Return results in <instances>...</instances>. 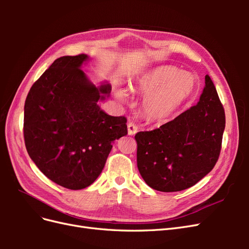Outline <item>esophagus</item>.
Instances as JSON below:
<instances>
[{
    "label": "esophagus",
    "mask_w": 249,
    "mask_h": 249,
    "mask_svg": "<svg viewBox=\"0 0 249 249\" xmlns=\"http://www.w3.org/2000/svg\"><path fill=\"white\" fill-rule=\"evenodd\" d=\"M138 131V126L135 124L134 123H129L127 124V133H129V135H131V136H133V135H135L137 133Z\"/></svg>",
    "instance_id": "obj_1"
}]
</instances>
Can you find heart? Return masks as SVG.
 <instances>
[{"mask_svg": "<svg viewBox=\"0 0 249 249\" xmlns=\"http://www.w3.org/2000/svg\"><path fill=\"white\" fill-rule=\"evenodd\" d=\"M195 88L196 80L193 74L182 72L173 66H160L144 73L134 87L138 92L148 94L143 103V109L155 119L169 116L189 99ZM117 96L124 99L123 90H118Z\"/></svg>", "mask_w": 249, "mask_h": 249, "instance_id": "b5f03b06", "label": "heart"}]
</instances>
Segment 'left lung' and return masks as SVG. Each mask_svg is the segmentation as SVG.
Segmentation results:
<instances>
[{"instance_id": "8db88e82", "label": "left lung", "mask_w": 249, "mask_h": 249, "mask_svg": "<svg viewBox=\"0 0 249 249\" xmlns=\"http://www.w3.org/2000/svg\"><path fill=\"white\" fill-rule=\"evenodd\" d=\"M224 127V108L207 74L197 105L159 129L135 135L142 178L150 188L162 192L194 186L217 163Z\"/></svg>"}]
</instances>
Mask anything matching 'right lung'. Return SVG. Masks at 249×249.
I'll use <instances>...</instances> for the list:
<instances>
[{"mask_svg":"<svg viewBox=\"0 0 249 249\" xmlns=\"http://www.w3.org/2000/svg\"><path fill=\"white\" fill-rule=\"evenodd\" d=\"M87 56L56 59L32 85L25 102L27 152L53 182L71 190L101 175L116 139L127 134L124 116H110L97 102L110 93L90 83L80 66Z\"/></svg>","mask_w":249,"mask_h":249,"instance_id":"add662e5","label":"right lung"}]
</instances>
